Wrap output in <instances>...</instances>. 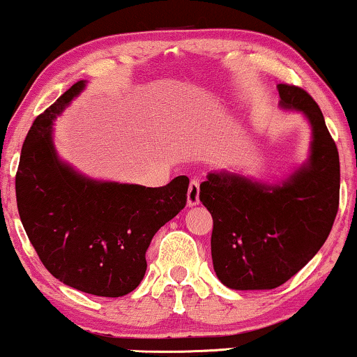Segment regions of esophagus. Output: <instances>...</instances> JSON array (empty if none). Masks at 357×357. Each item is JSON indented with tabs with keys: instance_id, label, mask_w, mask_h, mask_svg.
Here are the masks:
<instances>
[{
	"instance_id": "1",
	"label": "esophagus",
	"mask_w": 357,
	"mask_h": 357,
	"mask_svg": "<svg viewBox=\"0 0 357 357\" xmlns=\"http://www.w3.org/2000/svg\"><path fill=\"white\" fill-rule=\"evenodd\" d=\"M197 204H199V183L196 179H192L188 188V206L192 207Z\"/></svg>"
}]
</instances>
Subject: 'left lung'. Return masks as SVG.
I'll return each instance as SVG.
<instances>
[{
  "mask_svg": "<svg viewBox=\"0 0 357 357\" xmlns=\"http://www.w3.org/2000/svg\"><path fill=\"white\" fill-rule=\"evenodd\" d=\"M278 107L298 112L311 137L303 163L280 181L211 171L201 202L212 215V265L232 290H272L298 273L331 232L340 204V155L303 89L278 84Z\"/></svg>",
  "mask_w": 357,
  "mask_h": 357,
  "instance_id": "8db88e82",
  "label": "left lung"
}]
</instances>
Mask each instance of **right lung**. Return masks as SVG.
Instances as JSON below:
<instances>
[{
	"label": "right lung",
	"mask_w": 357,
	"mask_h": 357,
	"mask_svg": "<svg viewBox=\"0 0 357 357\" xmlns=\"http://www.w3.org/2000/svg\"><path fill=\"white\" fill-rule=\"evenodd\" d=\"M85 85H72L31 126L16 174L17 211L40 261L59 282L116 298L145 277L151 238L186 206L189 179L178 176L163 188L105 181L62 160L54 121Z\"/></svg>",
	"instance_id": "right-lung-1"
}]
</instances>
